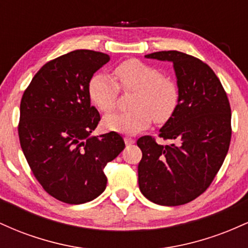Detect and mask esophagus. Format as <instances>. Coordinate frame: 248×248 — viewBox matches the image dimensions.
<instances>
[{"label": "esophagus", "mask_w": 248, "mask_h": 248, "mask_svg": "<svg viewBox=\"0 0 248 248\" xmlns=\"http://www.w3.org/2000/svg\"><path fill=\"white\" fill-rule=\"evenodd\" d=\"M134 142H135V140H134L133 138H130V136H126V138H124V143L126 144H133Z\"/></svg>", "instance_id": "obj_1"}]
</instances>
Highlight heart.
<instances>
[{
    "instance_id": "1",
    "label": "heart",
    "mask_w": 248,
    "mask_h": 248,
    "mask_svg": "<svg viewBox=\"0 0 248 248\" xmlns=\"http://www.w3.org/2000/svg\"><path fill=\"white\" fill-rule=\"evenodd\" d=\"M114 75L124 90L136 91L132 100L134 109L105 116L106 129L136 134L149 127L153 119L157 124H164L173 115L179 101L178 87L157 67L129 59L115 67ZM88 95L99 110L110 112L118 100L119 85L107 73H95L88 82Z\"/></svg>"
}]
</instances>
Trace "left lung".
<instances>
[{
    "mask_svg": "<svg viewBox=\"0 0 248 248\" xmlns=\"http://www.w3.org/2000/svg\"><path fill=\"white\" fill-rule=\"evenodd\" d=\"M172 62L179 92L178 106L160 129L163 146L142 136L139 186L153 203L177 206L209 187L220 169L231 141V108L221 82L211 67L179 51L144 56Z\"/></svg>",
    "mask_w": 248,
    "mask_h": 248,
    "instance_id": "8db88e82",
    "label": "left lung"
}]
</instances>
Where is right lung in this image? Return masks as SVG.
Returning a JSON list of instances; mask_svg holds the SVG:
<instances>
[{"mask_svg":"<svg viewBox=\"0 0 248 248\" xmlns=\"http://www.w3.org/2000/svg\"><path fill=\"white\" fill-rule=\"evenodd\" d=\"M110 57L76 50L44 65L22 96L18 135L37 181L49 195L82 204L106 189L104 169L124 148L120 134L93 136L100 114L88 82Z\"/></svg>","mask_w":248,"mask_h":248,"instance_id":"right-lung-1","label":"right lung"}]
</instances>
